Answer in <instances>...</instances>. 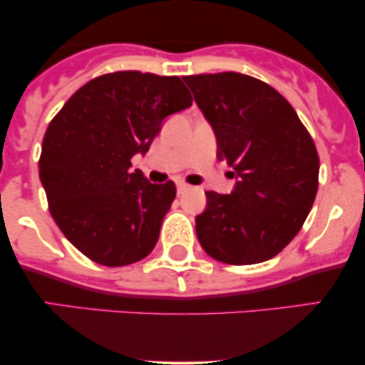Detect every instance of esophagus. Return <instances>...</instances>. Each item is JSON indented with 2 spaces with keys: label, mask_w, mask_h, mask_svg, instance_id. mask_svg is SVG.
<instances>
[{
  "label": "esophagus",
  "mask_w": 365,
  "mask_h": 365,
  "mask_svg": "<svg viewBox=\"0 0 365 365\" xmlns=\"http://www.w3.org/2000/svg\"><path fill=\"white\" fill-rule=\"evenodd\" d=\"M188 188H190V185H188V183H185V182H177V192H178V195L185 194Z\"/></svg>",
  "instance_id": "obj_1"
}]
</instances>
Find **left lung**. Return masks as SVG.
Instances as JSON below:
<instances>
[{"label":"left lung","mask_w":365,"mask_h":365,"mask_svg":"<svg viewBox=\"0 0 365 365\" xmlns=\"http://www.w3.org/2000/svg\"><path fill=\"white\" fill-rule=\"evenodd\" d=\"M183 81L211 123L217 158L235 170L230 195L206 192L195 217L200 245L233 266L274 257L300 232L319 185V156L292 104L259 78L237 72Z\"/></svg>","instance_id":"obj_1"}]
</instances>
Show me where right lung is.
Listing matches in <instances>:
<instances>
[{
  "instance_id": "obj_1",
  "label": "right lung",
  "mask_w": 365,
  "mask_h": 365,
  "mask_svg": "<svg viewBox=\"0 0 365 365\" xmlns=\"http://www.w3.org/2000/svg\"><path fill=\"white\" fill-rule=\"evenodd\" d=\"M188 106L178 77L128 70L92 78L51 120L39 178L53 220L91 261L128 266L154 249L177 188L148 182L130 159L148 153L166 116Z\"/></svg>"
}]
</instances>
